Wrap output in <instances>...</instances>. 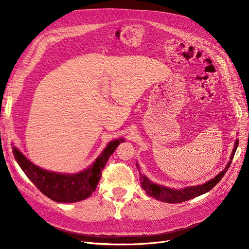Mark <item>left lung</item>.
I'll use <instances>...</instances> for the list:
<instances>
[{"mask_svg":"<svg viewBox=\"0 0 249 249\" xmlns=\"http://www.w3.org/2000/svg\"><path fill=\"white\" fill-rule=\"evenodd\" d=\"M238 143H239V141L237 140L231 155V160H230L229 163L227 164L226 168L222 172H219V174H217L214 178L210 179L209 181L203 183V185L174 190V189H169L167 187L160 186V185H157V183L152 182L148 178L140 172V180L142 183V188L145 191V193L149 196L163 202H167V203H181V202H185L190 199L198 197L202 194H204V193H207L208 191H210L216 185V183H218L220 179L223 178L226 171L228 170L230 165L232 163V159L234 158ZM136 167H137V170L140 171V166L137 163H136Z\"/></svg>","mask_w":249,"mask_h":249,"instance_id":"1","label":"left lung"}]
</instances>
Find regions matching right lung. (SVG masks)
<instances>
[{
  "label": "right lung",
  "instance_id": "right-lung-1",
  "mask_svg": "<svg viewBox=\"0 0 249 249\" xmlns=\"http://www.w3.org/2000/svg\"><path fill=\"white\" fill-rule=\"evenodd\" d=\"M122 142L124 140L120 139L108 142L93 164L86 170L75 174L52 172L36 166L15 146L13 154L25 176L45 196L60 203H73L88 198L95 191L101 178V170L105 168L109 156Z\"/></svg>",
  "mask_w": 249,
  "mask_h": 249
}]
</instances>
